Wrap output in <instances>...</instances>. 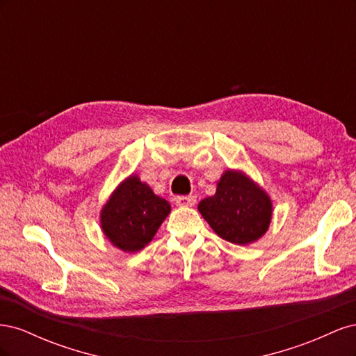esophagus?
Returning <instances> with one entry per match:
<instances>
[{
  "label": "esophagus",
  "instance_id": "1",
  "mask_svg": "<svg viewBox=\"0 0 356 356\" xmlns=\"http://www.w3.org/2000/svg\"><path fill=\"white\" fill-rule=\"evenodd\" d=\"M178 207H195L196 197L195 196H178L175 199Z\"/></svg>",
  "mask_w": 356,
  "mask_h": 356
}]
</instances>
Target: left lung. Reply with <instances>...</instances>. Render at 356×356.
<instances>
[{"label":"left lung","mask_w":356,"mask_h":356,"mask_svg":"<svg viewBox=\"0 0 356 356\" xmlns=\"http://www.w3.org/2000/svg\"><path fill=\"white\" fill-rule=\"evenodd\" d=\"M197 209L220 238L234 245L258 241L272 221L270 197L241 170H225L215 195Z\"/></svg>","instance_id":"left-lung-1"}]
</instances>
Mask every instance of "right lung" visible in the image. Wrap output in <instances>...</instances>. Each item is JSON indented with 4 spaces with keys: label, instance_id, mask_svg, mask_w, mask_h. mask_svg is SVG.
Returning a JSON list of instances; mask_svg holds the SVG:
<instances>
[{
    "label": "right lung",
    "instance_id": "obj_1",
    "mask_svg": "<svg viewBox=\"0 0 356 356\" xmlns=\"http://www.w3.org/2000/svg\"><path fill=\"white\" fill-rule=\"evenodd\" d=\"M170 212L168 200L136 175L118 186L101 211V227L108 241L124 252L141 251L153 241Z\"/></svg>",
    "mask_w": 356,
    "mask_h": 356
}]
</instances>
